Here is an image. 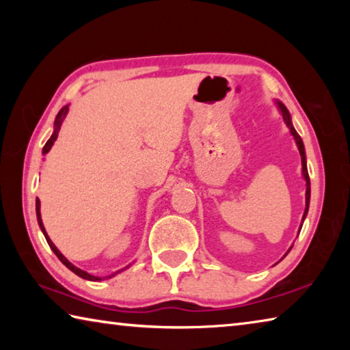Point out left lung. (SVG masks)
I'll list each match as a JSON object with an SVG mask.
<instances>
[{"label": "left lung", "instance_id": "obj_1", "mask_svg": "<svg viewBox=\"0 0 350 350\" xmlns=\"http://www.w3.org/2000/svg\"><path fill=\"white\" fill-rule=\"evenodd\" d=\"M275 103H276V106H278V109H280V112H281L284 123H286L287 128L290 129V134L293 135V139H295V142H296V146H298L299 154H301V165H303V177H304V180H306V210H304V215H303V219H301V225H299V232H301V227H303V222H304V219H306V216H307V211H309V204H310V179H309V173H307L306 150H304V144H303V140H301L299 134L296 133V129L293 128L292 117H290L288 109L280 102V100H275ZM292 247H293V245H292ZM292 247L288 248V252L292 250ZM288 252H287V253H288ZM287 253L284 254L282 258H286Z\"/></svg>", "mask_w": 350, "mask_h": 350}]
</instances>
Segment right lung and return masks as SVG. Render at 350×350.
<instances>
[{
  "instance_id": "1",
  "label": "right lung",
  "mask_w": 350,
  "mask_h": 350,
  "mask_svg": "<svg viewBox=\"0 0 350 350\" xmlns=\"http://www.w3.org/2000/svg\"><path fill=\"white\" fill-rule=\"evenodd\" d=\"M68 111H69V106L66 105V106H63V108L60 109V112H58V114H57V117H55V122H54V133H52L51 139L46 142V145H44V148H43V154H47V152L51 151L52 145H54V142H55V140H57V137H58V131H60V128H62V123H63V120H64V118H66V116H68ZM35 210H37V219H38V225H40L41 232H43L44 238H46V241H47V244H49V247H51V250L57 254V258L60 259L62 262H63L64 265H66V267H68L70 271H74L75 275H79L80 278H83V280H88V281H102V278H98V276H94V275H91V273H88V271H85V270H81V269H79V267H75V265H74L72 262H69V260L63 256L62 252L58 250V248L54 245V242L51 241V238H49V236H47V233H46V230H44V225H43V221H41V213H40V199H38V198H37V200H35ZM129 265H131V264H129ZM129 265H126L125 269L118 270V271H116V273H112V275L106 276V278H112V276H114V275L120 273V271L126 270V269L129 267ZM103 280H105V278H103Z\"/></svg>"
}]
</instances>
